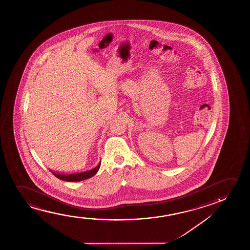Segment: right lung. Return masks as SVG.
Returning a JSON list of instances; mask_svg holds the SVG:
<instances>
[{"mask_svg":"<svg viewBox=\"0 0 250 250\" xmlns=\"http://www.w3.org/2000/svg\"><path fill=\"white\" fill-rule=\"evenodd\" d=\"M101 162L97 165V167L92 168L88 171H81V172H75V173H60L57 171H54L50 170L52 173L55 175L56 178H58L61 180L67 182H79L87 179V178H91L99 170Z\"/></svg>","mask_w":250,"mask_h":250,"instance_id":"right-lung-1","label":"right lung"}]
</instances>
